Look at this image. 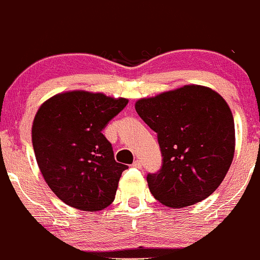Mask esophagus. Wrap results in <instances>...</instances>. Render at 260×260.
I'll list each match as a JSON object with an SVG mask.
<instances>
[{"label": "esophagus", "mask_w": 260, "mask_h": 260, "mask_svg": "<svg viewBox=\"0 0 260 260\" xmlns=\"http://www.w3.org/2000/svg\"><path fill=\"white\" fill-rule=\"evenodd\" d=\"M133 166L136 169H141L142 168V162H141V160H135V161L133 162Z\"/></svg>", "instance_id": "34e87169"}]
</instances>
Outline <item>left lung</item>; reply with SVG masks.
I'll list each match as a JSON object with an SVG mask.
<instances>
[{"label": "left lung", "instance_id": "obj_1", "mask_svg": "<svg viewBox=\"0 0 260 260\" xmlns=\"http://www.w3.org/2000/svg\"><path fill=\"white\" fill-rule=\"evenodd\" d=\"M135 108L156 133L162 156L159 171L147 175L153 197L176 208L210 197L225 177L235 149L225 100L206 86L185 85L139 100Z\"/></svg>", "mask_w": 260, "mask_h": 260}]
</instances>
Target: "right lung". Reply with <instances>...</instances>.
Here are the masks:
<instances>
[{"label": "right lung", "mask_w": 260, "mask_h": 260, "mask_svg": "<svg viewBox=\"0 0 260 260\" xmlns=\"http://www.w3.org/2000/svg\"><path fill=\"white\" fill-rule=\"evenodd\" d=\"M127 105L126 99L88 91L53 96L37 111L32 145L47 184L69 206L95 212L113 203L121 172L106 125Z\"/></svg>", "instance_id": "1"}]
</instances>
